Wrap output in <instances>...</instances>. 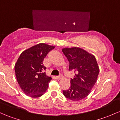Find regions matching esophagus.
Here are the masks:
<instances>
[{"label":"esophagus","instance_id":"esophagus-1","mask_svg":"<svg viewBox=\"0 0 120 120\" xmlns=\"http://www.w3.org/2000/svg\"><path fill=\"white\" fill-rule=\"evenodd\" d=\"M63 78V76L62 75H59V76H56V78L57 79H62Z\"/></svg>","mask_w":120,"mask_h":120}]
</instances>
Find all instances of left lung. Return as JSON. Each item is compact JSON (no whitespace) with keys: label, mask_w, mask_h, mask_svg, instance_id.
Segmentation results:
<instances>
[{"label":"left lung","mask_w":120,"mask_h":120,"mask_svg":"<svg viewBox=\"0 0 120 120\" xmlns=\"http://www.w3.org/2000/svg\"><path fill=\"white\" fill-rule=\"evenodd\" d=\"M62 52L70 63L69 70L75 73L70 89L63 93L74 101L82 100L89 95L97 80L99 68L95 57L78 47L65 48Z\"/></svg>","instance_id":"obj_1"}]
</instances>
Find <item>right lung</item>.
<instances>
[{
	"mask_svg": "<svg viewBox=\"0 0 120 120\" xmlns=\"http://www.w3.org/2000/svg\"><path fill=\"white\" fill-rule=\"evenodd\" d=\"M55 46L40 43L24 50L15 64L18 83L27 96L37 98L42 96L52 79L45 74L44 58Z\"/></svg>",
	"mask_w": 120,
	"mask_h": 120,
	"instance_id": "right-lung-1",
	"label": "right lung"
}]
</instances>
